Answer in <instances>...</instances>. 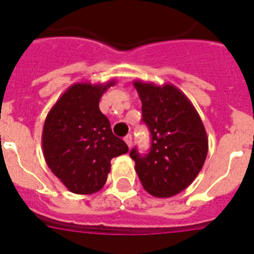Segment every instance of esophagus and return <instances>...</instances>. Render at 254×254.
Returning <instances> with one entry per match:
<instances>
[{
  "label": "esophagus",
  "instance_id": "obj_1",
  "mask_svg": "<svg viewBox=\"0 0 254 254\" xmlns=\"http://www.w3.org/2000/svg\"><path fill=\"white\" fill-rule=\"evenodd\" d=\"M125 141L126 143H127V146L131 147L132 146V134H127L125 137Z\"/></svg>",
  "mask_w": 254,
  "mask_h": 254
}]
</instances>
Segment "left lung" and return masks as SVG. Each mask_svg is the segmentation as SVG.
<instances>
[{
    "label": "left lung",
    "instance_id": "left-lung-1",
    "mask_svg": "<svg viewBox=\"0 0 254 254\" xmlns=\"http://www.w3.org/2000/svg\"><path fill=\"white\" fill-rule=\"evenodd\" d=\"M133 86L142 103L151 147L143 156L134 147L129 156L151 196L172 197L185 190L202 169L208 151L205 126L190 100L174 85L136 80Z\"/></svg>",
    "mask_w": 254,
    "mask_h": 254
}]
</instances>
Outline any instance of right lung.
<instances>
[{
	"mask_svg": "<svg viewBox=\"0 0 254 254\" xmlns=\"http://www.w3.org/2000/svg\"><path fill=\"white\" fill-rule=\"evenodd\" d=\"M114 84V80L107 84H73L46 118L42 133L44 159L72 193L91 194L102 190L112 159L128 151L99 109L100 98Z\"/></svg>",
	"mask_w": 254,
	"mask_h": 254,
	"instance_id": "add662e5",
	"label": "right lung"
}]
</instances>
